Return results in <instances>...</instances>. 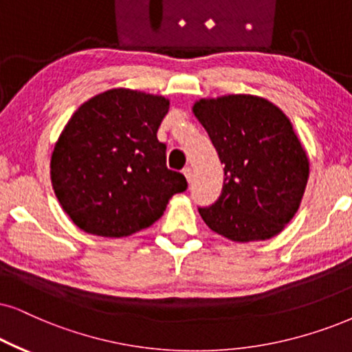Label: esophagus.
<instances>
[{
    "instance_id": "esophagus-1",
    "label": "esophagus",
    "mask_w": 352,
    "mask_h": 352,
    "mask_svg": "<svg viewBox=\"0 0 352 352\" xmlns=\"http://www.w3.org/2000/svg\"><path fill=\"white\" fill-rule=\"evenodd\" d=\"M182 173H184L185 175V179H186V182H191V177H193V172H191V167H185L184 170H182Z\"/></svg>"
}]
</instances>
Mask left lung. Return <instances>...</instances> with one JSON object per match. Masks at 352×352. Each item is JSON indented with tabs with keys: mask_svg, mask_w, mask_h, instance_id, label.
Wrapping results in <instances>:
<instances>
[{
	"mask_svg": "<svg viewBox=\"0 0 352 352\" xmlns=\"http://www.w3.org/2000/svg\"><path fill=\"white\" fill-rule=\"evenodd\" d=\"M193 113L224 164L222 193L198 208L211 230L232 242L278 235L296 216L309 180V157L291 120L263 97L199 99Z\"/></svg>",
	"mask_w": 352,
	"mask_h": 352,
	"instance_id": "8db88e82",
	"label": "left lung"
}]
</instances>
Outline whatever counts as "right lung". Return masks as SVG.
Instances as JSON below:
<instances>
[{
	"label": "right lung",
	"mask_w": 352,
	"mask_h": 352,
	"mask_svg": "<svg viewBox=\"0 0 352 352\" xmlns=\"http://www.w3.org/2000/svg\"><path fill=\"white\" fill-rule=\"evenodd\" d=\"M168 105L162 96L110 89L65 124L52 153V185L84 232L117 239L140 232L186 190L185 177L167 168L166 144L157 140Z\"/></svg>",
	"instance_id": "add662e5"
}]
</instances>
